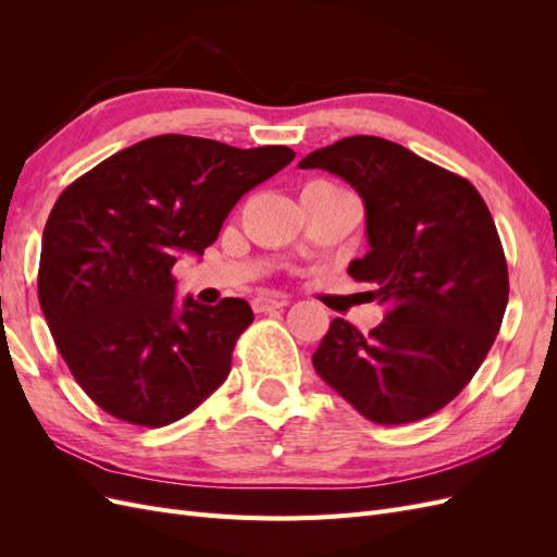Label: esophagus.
I'll list each match as a JSON object with an SVG mask.
<instances>
[{"mask_svg":"<svg viewBox=\"0 0 557 557\" xmlns=\"http://www.w3.org/2000/svg\"><path fill=\"white\" fill-rule=\"evenodd\" d=\"M290 299L283 297V295H258L252 299V309L258 313H267V311H274V309H283L288 307Z\"/></svg>","mask_w":557,"mask_h":557,"instance_id":"1","label":"esophagus"}]
</instances>
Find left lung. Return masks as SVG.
<instances>
[{"instance_id":"left-lung-1","label":"left lung","mask_w":557,"mask_h":557,"mask_svg":"<svg viewBox=\"0 0 557 557\" xmlns=\"http://www.w3.org/2000/svg\"><path fill=\"white\" fill-rule=\"evenodd\" d=\"M325 170L364 201L369 250L348 264L385 307L367 336L334 318L313 352L318 376L381 425L428 418L458 397L499 332L509 272L495 221L467 178L381 137L318 148Z\"/></svg>"}]
</instances>
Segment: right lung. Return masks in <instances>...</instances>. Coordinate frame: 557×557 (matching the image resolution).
Returning a JSON list of instances; mask_svg holds the SVG:
<instances>
[{
	"label": "right lung",
	"instance_id": "1",
	"mask_svg": "<svg viewBox=\"0 0 557 557\" xmlns=\"http://www.w3.org/2000/svg\"><path fill=\"white\" fill-rule=\"evenodd\" d=\"M295 158L162 134L99 162L58 197L41 239L39 305L76 383L99 409L164 428L197 409L252 323L246 299H176L172 267L201 256L232 207Z\"/></svg>",
	"mask_w": 557,
	"mask_h": 557
}]
</instances>
